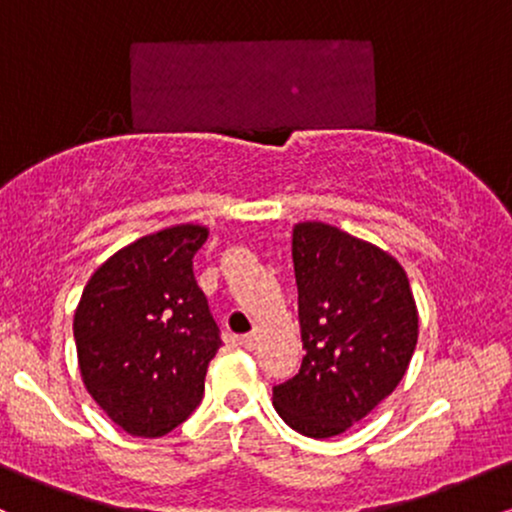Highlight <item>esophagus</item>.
Returning a JSON list of instances; mask_svg holds the SVG:
<instances>
[{
	"instance_id": "obj_1",
	"label": "esophagus",
	"mask_w": 512,
	"mask_h": 512,
	"mask_svg": "<svg viewBox=\"0 0 512 512\" xmlns=\"http://www.w3.org/2000/svg\"><path fill=\"white\" fill-rule=\"evenodd\" d=\"M240 344H243V349H257V344H260V337H257V332H250V334H243L240 337Z\"/></svg>"
}]
</instances>
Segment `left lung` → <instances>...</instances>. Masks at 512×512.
Here are the masks:
<instances>
[{
  "label": "left lung",
  "instance_id": "left-lung-1",
  "mask_svg": "<svg viewBox=\"0 0 512 512\" xmlns=\"http://www.w3.org/2000/svg\"><path fill=\"white\" fill-rule=\"evenodd\" d=\"M291 252L305 356L301 370L274 387V409L293 431L332 438L404 378L419 310L402 264L342 228L296 223Z\"/></svg>",
  "mask_w": 512,
  "mask_h": 512
}]
</instances>
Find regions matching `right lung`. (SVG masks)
I'll return each mask as SVG.
<instances>
[{"label": "right lung", "instance_id": "right-lung-1", "mask_svg": "<svg viewBox=\"0 0 512 512\" xmlns=\"http://www.w3.org/2000/svg\"><path fill=\"white\" fill-rule=\"evenodd\" d=\"M207 236L180 223L134 240L93 272L76 305L81 380L129 436H166L202 402L221 346L192 272Z\"/></svg>", "mask_w": 512, "mask_h": 512}]
</instances>
